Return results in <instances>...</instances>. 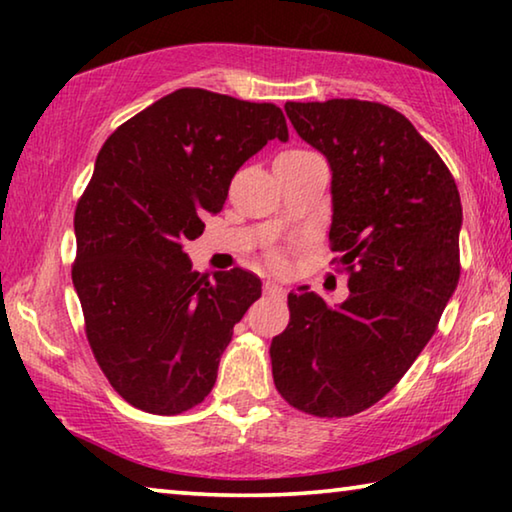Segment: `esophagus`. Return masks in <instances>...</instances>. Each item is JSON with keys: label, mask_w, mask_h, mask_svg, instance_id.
Here are the masks:
<instances>
[{"label": "esophagus", "mask_w": 512, "mask_h": 512, "mask_svg": "<svg viewBox=\"0 0 512 512\" xmlns=\"http://www.w3.org/2000/svg\"><path fill=\"white\" fill-rule=\"evenodd\" d=\"M264 293H266V296L284 298V293H287V291H284L282 287H277V284H273V282H266V284H264Z\"/></svg>", "instance_id": "esophagus-1"}]
</instances>
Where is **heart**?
Listing matches in <instances>:
<instances>
[{"mask_svg":"<svg viewBox=\"0 0 512 512\" xmlns=\"http://www.w3.org/2000/svg\"><path fill=\"white\" fill-rule=\"evenodd\" d=\"M284 153H305V151H298V149H296V151H284ZM271 259H273L275 264H282V257L277 255V253H273V255H271Z\"/></svg>","mask_w":512,"mask_h":512,"instance_id":"b5f03b06","label":"heart"}]
</instances>
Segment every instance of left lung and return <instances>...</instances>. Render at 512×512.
Segmentation results:
<instances>
[{"instance_id":"left-lung-1","label":"left lung","mask_w":512,"mask_h":512,"mask_svg":"<svg viewBox=\"0 0 512 512\" xmlns=\"http://www.w3.org/2000/svg\"><path fill=\"white\" fill-rule=\"evenodd\" d=\"M287 117L332 167L329 244L350 296L327 307L289 293L271 343L277 393L316 418L377 404L436 332L461 277L456 180L402 112L377 101H287Z\"/></svg>"}]
</instances>
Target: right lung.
<instances>
[{
    "label": "right lung",
    "mask_w": 512,
    "mask_h": 512,
    "mask_svg": "<svg viewBox=\"0 0 512 512\" xmlns=\"http://www.w3.org/2000/svg\"><path fill=\"white\" fill-rule=\"evenodd\" d=\"M289 140L275 103L183 88L124 121L101 146L74 214L85 336L110 386L135 409L176 415L210 395L223 350L262 296L244 268L192 271L185 244L230 180L268 144Z\"/></svg>",
    "instance_id": "right-lung-1"
}]
</instances>
